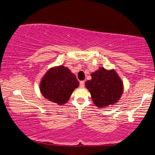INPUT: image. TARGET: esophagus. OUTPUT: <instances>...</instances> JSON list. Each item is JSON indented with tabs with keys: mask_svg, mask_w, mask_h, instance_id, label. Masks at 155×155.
<instances>
[{
	"mask_svg": "<svg viewBox=\"0 0 155 155\" xmlns=\"http://www.w3.org/2000/svg\"><path fill=\"white\" fill-rule=\"evenodd\" d=\"M79 86H80V87H84L85 86V82L84 81H80V82H79Z\"/></svg>",
	"mask_w": 155,
	"mask_h": 155,
	"instance_id": "obj_1",
	"label": "esophagus"
}]
</instances>
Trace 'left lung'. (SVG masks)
I'll return each mask as SVG.
<instances>
[{
    "label": "left lung",
    "instance_id": "left-lung-1",
    "mask_svg": "<svg viewBox=\"0 0 155 155\" xmlns=\"http://www.w3.org/2000/svg\"><path fill=\"white\" fill-rule=\"evenodd\" d=\"M91 76L92 79L86 81V86L97 107H107L119 100L123 93V83L116 72L100 68Z\"/></svg>",
    "mask_w": 155,
    "mask_h": 155
}]
</instances>
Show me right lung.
Here are the masks:
<instances>
[{"label":"right lung","instance_id":"obj_1","mask_svg":"<svg viewBox=\"0 0 155 155\" xmlns=\"http://www.w3.org/2000/svg\"><path fill=\"white\" fill-rule=\"evenodd\" d=\"M78 86L79 81L76 76L69 69L61 65L47 72L41 82L40 90L43 96L50 101L63 104Z\"/></svg>","mask_w":155,"mask_h":155}]
</instances>
